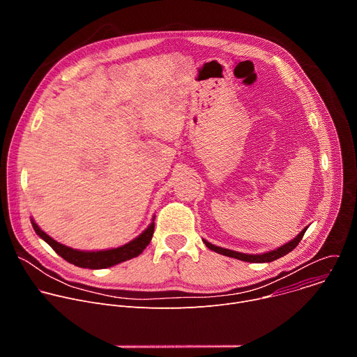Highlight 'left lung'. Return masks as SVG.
Segmentation results:
<instances>
[{"label":"left lung","instance_id":"1","mask_svg":"<svg viewBox=\"0 0 357 357\" xmlns=\"http://www.w3.org/2000/svg\"><path fill=\"white\" fill-rule=\"evenodd\" d=\"M308 227H305L295 238H292L291 241L282 244L281 247L273 250V251H268V252H263V254H244V252H238V251H233V250H229V248H223V247H218L206 240H203V243L206 244L208 248L219 252V254H223V256H227V257H233V259H237V260H241V261H248V263H271L277 259H281L284 257L285 254H288L289 251H292L298 243L301 241V238L303 237L305 231H307Z\"/></svg>","mask_w":357,"mask_h":357}]
</instances>
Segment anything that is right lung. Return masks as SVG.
Here are the masks:
<instances>
[{
    "mask_svg": "<svg viewBox=\"0 0 357 357\" xmlns=\"http://www.w3.org/2000/svg\"><path fill=\"white\" fill-rule=\"evenodd\" d=\"M32 227L35 233L45 240L50 247H52L59 256L66 260L70 264H75L82 268H90V270H100V268H109L116 264H120L123 261H127L130 259H134L145 250V247L149 244L152 234H154V219H152V223L134 240L130 243L117 247V248H110V250H100V251H82V250H75L70 248L65 244L58 243L50 236H47L43 230L39 229V226L31 219Z\"/></svg>",
    "mask_w": 357,
    "mask_h": 357,
    "instance_id": "add662e5",
    "label": "right lung"
}]
</instances>
